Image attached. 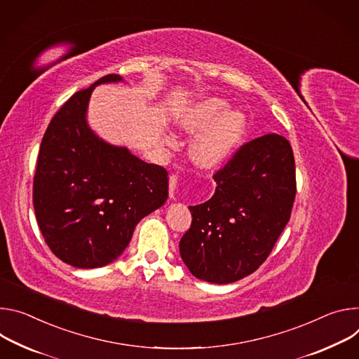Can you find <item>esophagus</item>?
<instances>
[{
    "label": "esophagus",
    "mask_w": 359,
    "mask_h": 359,
    "mask_svg": "<svg viewBox=\"0 0 359 359\" xmlns=\"http://www.w3.org/2000/svg\"><path fill=\"white\" fill-rule=\"evenodd\" d=\"M177 181H178V177L177 175H170V196L174 198V194H175V188H177Z\"/></svg>",
    "instance_id": "1"
}]
</instances>
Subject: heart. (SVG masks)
Wrapping results in <instances>:
<instances>
[{
  "label": "heart",
  "instance_id": "obj_1",
  "mask_svg": "<svg viewBox=\"0 0 359 359\" xmlns=\"http://www.w3.org/2000/svg\"><path fill=\"white\" fill-rule=\"evenodd\" d=\"M177 123L189 134L203 131L191 144V158L198 167L205 170L228 163L247 131L245 115L241 111H229V104L217 97L187 107L178 115ZM167 142L175 144L174 137H167Z\"/></svg>",
  "mask_w": 359,
  "mask_h": 359
}]
</instances>
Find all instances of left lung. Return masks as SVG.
<instances>
[{
    "instance_id": "obj_1",
    "label": "left lung",
    "mask_w": 359,
    "mask_h": 359,
    "mask_svg": "<svg viewBox=\"0 0 359 359\" xmlns=\"http://www.w3.org/2000/svg\"><path fill=\"white\" fill-rule=\"evenodd\" d=\"M214 180L211 200L189 207L180 254L198 280L231 284L259 268L290 221L297 192L291 144L278 134L255 138Z\"/></svg>"
}]
</instances>
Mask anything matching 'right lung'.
Here are the masks:
<instances>
[{"instance_id":"right-lung-1","label":"right lung","mask_w":359,"mask_h":359,"mask_svg":"<svg viewBox=\"0 0 359 359\" xmlns=\"http://www.w3.org/2000/svg\"><path fill=\"white\" fill-rule=\"evenodd\" d=\"M75 93L54 115L39 147L32 203L50 250L75 268L104 266L124 252L137 224L164 205L168 172L126 147L101 140L87 123L94 88Z\"/></svg>"}]
</instances>
